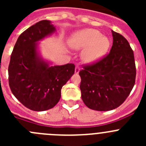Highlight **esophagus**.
<instances>
[{"instance_id": "esophagus-1", "label": "esophagus", "mask_w": 146, "mask_h": 146, "mask_svg": "<svg viewBox=\"0 0 146 146\" xmlns=\"http://www.w3.org/2000/svg\"><path fill=\"white\" fill-rule=\"evenodd\" d=\"M80 68L78 66H77L75 67V70H74V73L75 74H78L80 72Z\"/></svg>"}]
</instances>
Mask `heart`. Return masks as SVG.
<instances>
[{"label": "heart", "mask_w": 146, "mask_h": 146, "mask_svg": "<svg viewBox=\"0 0 146 146\" xmlns=\"http://www.w3.org/2000/svg\"><path fill=\"white\" fill-rule=\"evenodd\" d=\"M69 44L74 50H83L81 60L84 64H93L107 55L111 42L108 36H102L98 30L86 28L72 35Z\"/></svg>", "instance_id": "b5f03b06"}]
</instances>
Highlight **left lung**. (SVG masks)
Returning <instances> with one entry per match:
<instances>
[{
  "label": "left lung",
  "instance_id": "obj_1",
  "mask_svg": "<svg viewBox=\"0 0 146 146\" xmlns=\"http://www.w3.org/2000/svg\"><path fill=\"white\" fill-rule=\"evenodd\" d=\"M113 42L106 57L79 72L81 97L86 106L97 111L115 109L135 86V58L128 41L112 31Z\"/></svg>",
  "mask_w": 146,
  "mask_h": 146
}]
</instances>
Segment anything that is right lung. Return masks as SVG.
Here are the masks:
<instances>
[{
  "label": "right lung",
  "mask_w": 146,
  "mask_h": 146,
  "mask_svg": "<svg viewBox=\"0 0 146 146\" xmlns=\"http://www.w3.org/2000/svg\"><path fill=\"white\" fill-rule=\"evenodd\" d=\"M50 20H42L22 33L9 66V83L14 96L28 109L44 111L56 105L61 88L74 73V65L53 66L42 58L40 41L55 32Z\"/></svg>",
  "instance_id": "1"
}]
</instances>
